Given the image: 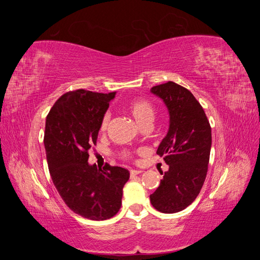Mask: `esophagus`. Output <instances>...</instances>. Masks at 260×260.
<instances>
[{"label":"esophagus","mask_w":260,"mask_h":260,"mask_svg":"<svg viewBox=\"0 0 260 260\" xmlns=\"http://www.w3.org/2000/svg\"><path fill=\"white\" fill-rule=\"evenodd\" d=\"M141 172H142V170H137V169H131L130 170V176H137V175H140Z\"/></svg>","instance_id":"34e87169"}]
</instances>
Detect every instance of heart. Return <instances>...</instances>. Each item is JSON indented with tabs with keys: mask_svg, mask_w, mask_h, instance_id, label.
<instances>
[{
	"mask_svg": "<svg viewBox=\"0 0 260 260\" xmlns=\"http://www.w3.org/2000/svg\"><path fill=\"white\" fill-rule=\"evenodd\" d=\"M127 108L130 115L133 117V119H135L141 127H143L144 124L151 123L154 119V116H155L154 106L146 100L139 99V100L132 101L128 104ZM111 118H112V115L109 112H106L104 114L100 124L101 131H105L108 128L109 122H111ZM123 156L127 157L129 156V154L123 153Z\"/></svg>",
	"mask_w": 260,
	"mask_h": 260,
	"instance_id": "heart-1",
	"label": "heart"
}]
</instances>
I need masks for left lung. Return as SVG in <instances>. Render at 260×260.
Wrapping results in <instances>:
<instances>
[{
  "label": "left lung",
  "instance_id": "8db88e82",
  "mask_svg": "<svg viewBox=\"0 0 260 260\" xmlns=\"http://www.w3.org/2000/svg\"><path fill=\"white\" fill-rule=\"evenodd\" d=\"M151 92L162 100L169 113V130L157 154L169 169L149 195L152 205L164 214L183 210L195 201L206 179L211 128L205 112L187 89L168 81Z\"/></svg>",
  "mask_w": 260,
  "mask_h": 260
}]
</instances>
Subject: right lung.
Listing matches in <instances>:
<instances>
[{"label": "right lung", "instance_id": "add662e5", "mask_svg": "<svg viewBox=\"0 0 260 260\" xmlns=\"http://www.w3.org/2000/svg\"><path fill=\"white\" fill-rule=\"evenodd\" d=\"M115 94L67 92L55 102L45 121L44 147L53 183L70 209L90 220H106L119 211L130 177L124 168L107 164L98 169L88 162Z\"/></svg>", "mask_w": 260, "mask_h": 260}]
</instances>
